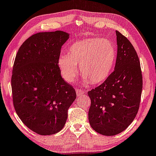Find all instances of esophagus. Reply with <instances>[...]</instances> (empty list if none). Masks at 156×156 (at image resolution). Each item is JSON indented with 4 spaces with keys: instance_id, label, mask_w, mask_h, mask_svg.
Listing matches in <instances>:
<instances>
[{
    "instance_id": "34e87169",
    "label": "esophagus",
    "mask_w": 156,
    "mask_h": 156,
    "mask_svg": "<svg viewBox=\"0 0 156 156\" xmlns=\"http://www.w3.org/2000/svg\"><path fill=\"white\" fill-rule=\"evenodd\" d=\"M76 94L78 96H80L83 95V94H85V91L84 90H80V89H76Z\"/></svg>"
}]
</instances>
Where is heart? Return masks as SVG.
<instances>
[{"label":"heart","mask_w":156,"mask_h":156,"mask_svg":"<svg viewBox=\"0 0 156 156\" xmlns=\"http://www.w3.org/2000/svg\"><path fill=\"white\" fill-rule=\"evenodd\" d=\"M116 60L117 50L111 41L90 38L74 42L69 48L68 55L59 57L58 67L67 82L73 81L80 66L84 83L100 84L110 76Z\"/></svg>","instance_id":"heart-1"}]
</instances>
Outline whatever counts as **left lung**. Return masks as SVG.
<instances>
[{"label": "left lung", "mask_w": 156, "mask_h": 156, "mask_svg": "<svg viewBox=\"0 0 156 156\" xmlns=\"http://www.w3.org/2000/svg\"><path fill=\"white\" fill-rule=\"evenodd\" d=\"M117 55L114 70L99 86L88 92V120L93 129L117 135L133 122L138 112L143 77L137 52L127 37L116 31Z\"/></svg>", "instance_id": "left-lung-1"}]
</instances>
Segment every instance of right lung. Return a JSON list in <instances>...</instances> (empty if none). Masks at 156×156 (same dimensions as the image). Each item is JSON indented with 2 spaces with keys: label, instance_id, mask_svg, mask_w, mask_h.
I'll return each instance as SVG.
<instances>
[{
  "label": "right lung",
  "instance_id": "1",
  "mask_svg": "<svg viewBox=\"0 0 156 156\" xmlns=\"http://www.w3.org/2000/svg\"><path fill=\"white\" fill-rule=\"evenodd\" d=\"M70 37L62 31L39 32L21 44L13 64L11 88L17 115L31 130L50 135L63 128L76 90L62 79L58 59Z\"/></svg>",
  "mask_w": 156,
  "mask_h": 156
}]
</instances>
